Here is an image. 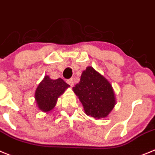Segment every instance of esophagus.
I'll return each mask as SVG.
<instances>
[{"instance_id":"1","label":"esophagus","mask_w":155,"mask_h":155,"mask_svg":"<svg viewBox=\"0 0 155 155\" xmlns=\"http://www.w3.org/2000/svg\"><path fill=\"white\" fill-rule=\"evenodd\" d=\"M67 83L69 85V86H73V85H74V82H73V79H68V80H67Z\"/></svg>"}]
</instances>
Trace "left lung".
I'll return each instance as SVG.
<instances>
[{
  "label": "left lung",
  "mask_w": 155,
  "mask_h": 155,
  "mask_svg": "<svg viewBox=\"0 0 155 155\" xmlns=\"http://www.w3.org/2000/svg\"><path fill=\"white\" fill-rule=\"evenodd\" d=\"M72 90L83 104L86 115L96 119L107 117L116 104L111 84L91 66L83 71L79 83Z\"/></svg>",
  "instance_id": "left-lung-1"
}]
</instances>
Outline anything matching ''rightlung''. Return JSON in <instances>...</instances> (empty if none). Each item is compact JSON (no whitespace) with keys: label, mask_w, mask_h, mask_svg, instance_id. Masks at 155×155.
<instances>
[{"label":"right lung","mask_w":155,"mask_h":155,"mask_svg":"<svg viewBox=\"0 0 155 155\" xmlns=\"http://www.w3.org/2000/svg\"><path fill=\"white\" fill-rule=\"evenodd\" d=\"M69 86L63 79H51L45 76L36 89L35 98L38 107L44 112H49L55 107L57 100Z\"/></svg>","instance_id":"1"}]
</instances>
